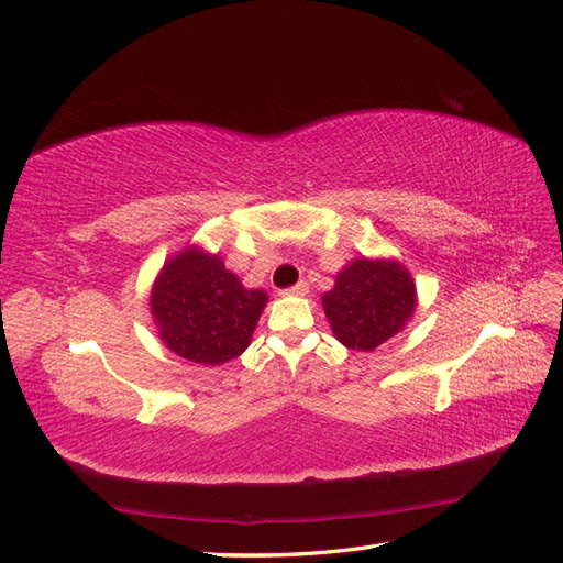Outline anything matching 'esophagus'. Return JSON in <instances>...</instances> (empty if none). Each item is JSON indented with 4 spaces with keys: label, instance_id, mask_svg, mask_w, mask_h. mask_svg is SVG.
I'll use <instances>...</instances> for the list:
<instances>
[{
    "label": "esophagus",
    "instance_id": "1",
    "mask_svg": "<svg viewBox=\"0 0 563 563\" xmlns=\"http://www.w3.org/2000/svg\"><path fill=\"white\" fill-rule=\"evenodd\" d=\"M308 291H310L308 282H298V284H294L291 288H284L282 296H308Z\"/></svg>",
    "mask_w": 563,
    "mask_h": 563
}]
</instances>
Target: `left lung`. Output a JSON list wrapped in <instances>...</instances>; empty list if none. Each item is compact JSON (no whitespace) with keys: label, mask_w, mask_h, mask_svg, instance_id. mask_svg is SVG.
<instances>
[{"label":"left lung","mask_w":563,"mask_h":563,"mask_svg":"<svg viewBox=\"0 0 563 563\" xmlns=\"http://www.w3.org/2000/svg\"><path fill=\"white\" fill-rule=\"evenodd\" d=\"M416 308V284L399 263L360 258L323 294L335 338L350 350L371 352L401 331Z\"/></svg>","instance_id":"left-lung-1"}]
</instances>
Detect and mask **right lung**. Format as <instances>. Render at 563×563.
Here are the masks:
<instances>
[{
  "mask_svg": "<svg viewBox=\"0 0 563 563\" xmlns=\"http://www.w3.org/2000/svg\"><path fill=\"white\" fill-rule=\"evenodd\" d=\"M265 300L263 291L244 288L218 255L187 249L164 265L150 308L168 350L218 366L249 347Z\"/></svg>",
  "mask_w": 563,
  "mask_h": 563,
  "instance_id": "1",
  "label": "right lung"
}]
</instances>
